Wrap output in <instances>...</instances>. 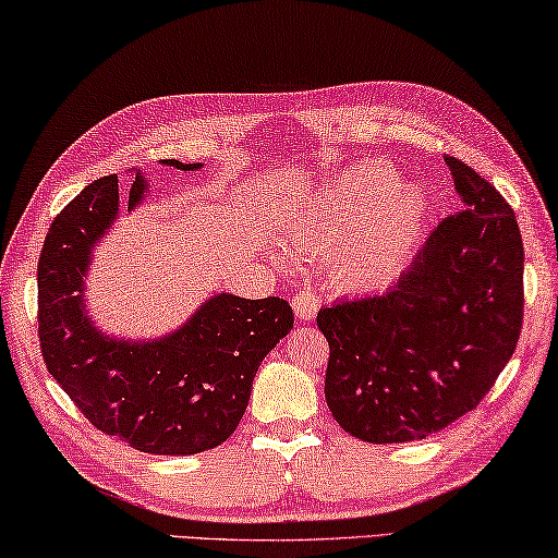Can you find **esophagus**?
I'll use <instances>...</instances> for the list:
<instances>
[{
    "label": "esophagus",
    "instance_id": "34e87169",
    "mask_svg": "<svg viewBox=\"0 0 558 558\" xmlns=\"http://www.w3.org/2000/svg\"><path fill=\"white\" fill-rule=\"evenodd\" d=\"M322 301L314 294V289H299L296 296L291 299V306H294V314L301 322H306V318H312L316 314V308Z\"/></svg>",
    "mask_w": 558,
    "mask_h": 558
}]
</instances>
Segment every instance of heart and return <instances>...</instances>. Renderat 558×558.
I'll return each instance as SVG.
<instances>
[{
	"label": "heart",
	"mask_w": 558,
	"mask_h": 558,
	"mask_svg": "<svg viewBox=\"0 0 558 558\" xmlns=\"http://www.w3.org/2000/svg\"><path fill=\"white\" fill-rule=\"evenodd\" d=\"M427 209L423 187L400 182L388 162L373 160L341 170L289 205L279 227L301 252L339 250L333 274L341 284L378 289L408 264Z\"/></svg>",
	"instance_id": "heart-1"
}]
</instances>
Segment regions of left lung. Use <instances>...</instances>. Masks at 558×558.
I'll use <instances>...</instances> for the list:
<instances>
[{
	"mask_svg": "<svg viewBox=\"0 0 558 558\" xmlns=\"http://www.w3.org/2000/svg\"><path fill=\"white\" fill-rule=\"evenodd\" d=\"M462 213L445 217L386 294L324 306L326 403L365 442H413L480 405L517 349L524 246L514 209L445 158Z\"/></svg>",
	"mask_w": 558,
	"mask_h": 558,
	"instance_id": "left-lung-1",
	"label": "left lung"
}]
</instances>
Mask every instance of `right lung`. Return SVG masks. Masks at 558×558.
Instances as JSON below:
<instances>
[{
	"label": "right lung",
	"mask_w": 558,
	"mask_h": 558,
	"mask_svg": "<svg viewBox=\"0 0 558 558\" xmlns=\"http://www.w3.org/2000/svg\"><path fill=\"white\" fill-rule=\"evenodd\" d=\"M145 193L148 180L135 172L128 209L138 207ZM118 207V178L108 175L84 187L49 227L36 271L44 363L100 433L150 454L213 450L240 425L257 368L294 328V314L279 296L215 294L160 339L104 333L88 316L84 279Z\"/></svg>",
	"instance_id": "right-lung-1"
}]
</instances>
